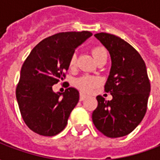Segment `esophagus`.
Here are the masks:
<instances>
[{"instance_id":"obj_1","label":"esophagus","mask_w":160,"mask_h":160,"mask_svg":"<svg viewBox=\"0 0 160 160\" xmlns=\"http://www.w3.org/2000/svg\"><path fill=\"white\" fill-rule=\"evenodd\" d=\"M87 95H85L84 93H80V100L83 101L84 99H86V98H87Z\"/></svg>"}]
</instances>
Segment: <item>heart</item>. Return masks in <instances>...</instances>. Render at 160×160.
I'll return each mask as SVG.
<instances>
[{"mask_svg": "<svg viewBox=\"0 0 160 160\" xmlns=\"http://www.w3.org/2000/svg\"><path fill=\"white\" fill-rule=\"evenodd\" d=\"M92 56L96 61L100 58L101 56L107 55L106 49H104L103 46H94L92 48ZM77 56L75 54H73L70 57L69 62H68V67L69 68L73 69L76 65ZM101 82V80L97 76L93 75H84L80 78H78L75 80V87L83 92H89L93 89L94 87L98 86Z\"/></svg>", "mask_w": 160, "mask_h": 160, "instance_id": "b5f03b06", "label": "heart"}]
</instances>
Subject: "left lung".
Here are the masks:
<instances>
[{
  "instance_id": "left-lung-1",
  "label": "left lung",
  "mask_w": 160,
  "mask_h": 160,
  "mask_svg": "<svg viewBox=\"0 0 160 160\" xmlns=\"http://www.w3.org/2000/svg\"><path fill=\"white\" fill-rule=\"evenodd\" d=\"M95 37L111 54L112 65L104 92L113 98L106 101L97 96L92 122L107 137L125 136L140 124L148 110L151 85L146 64L137 50L119 37L105 32Z\"/></svg>"
}]
</instances>
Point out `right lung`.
Listing matches in <instances>:
<instances>
[{"label":"right lung","mask_w":160,"mask_h":160,"mask_svg":"<svg viewBox=\"0 0 160 160\" xmlns=\"http://www.w3.org/2000/svg\"><path fill=\"white\" fill-rule=\"evenodd\" d=\"M92 35L87 31L54 34L38 42L23 63L16 98L25 123L36 134L54 136L66 127L79 92L68 87L55 93L52 87L66 78L74 49Z\"/></svg>","instance_id":"right-lung-1"}]
</instances>
